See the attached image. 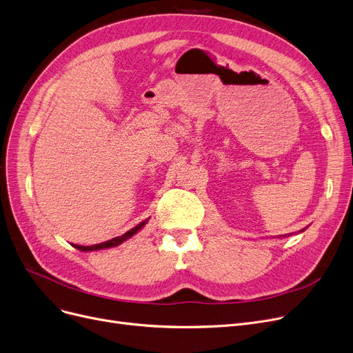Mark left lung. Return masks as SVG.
<instances>
[{
	"label": "left lung",
	"instance_id": "obj_1",
	"mask_svg": "<svg viewBox=\"0 0 353 353\" xmlns=\"http://www.w3.org/2000/svg\"><path fill=\"white\" fill-rule=\"evenodd\" d=\"M304 229H305V228H304ZM304 229H301V231H299V232H303V231H304ZM287 235L290 236V235H293V234H287ZM287 235H280V236H275V238H285Z\"/></svg>",
	"mask_w": 353,
	"mask_h": 353
}]
</instances>
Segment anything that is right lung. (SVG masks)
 I'll return each mask as SVG.
<instances>
[{"instance_id":"right-lung-1","label":"right lung","mask_w":353,"mask_h":353,"mask_svg":"<svg viewBox=\"0 0 353 353\" xmlns=\"http://www.w3.org/2000/svg\"><path fill=\"white\" fill-rule=\"evenodd\" d=\"M150 219V218H148ZM148 219H145V221H143L141 223H139L137 226H134L132 229H130V231H127L124 235H121V236H117V238H112L111 241H106V242H102V243H98V245H90V247H82V245H73L72 243V247H74V248H78L79 251H85V252H88V251H98V250H105V248H112V247H118L119 243H122L124 241H127V239H130L132 235H135L137 232L140 231V229L148 222Z\"/></svg>"}]
</instances>
